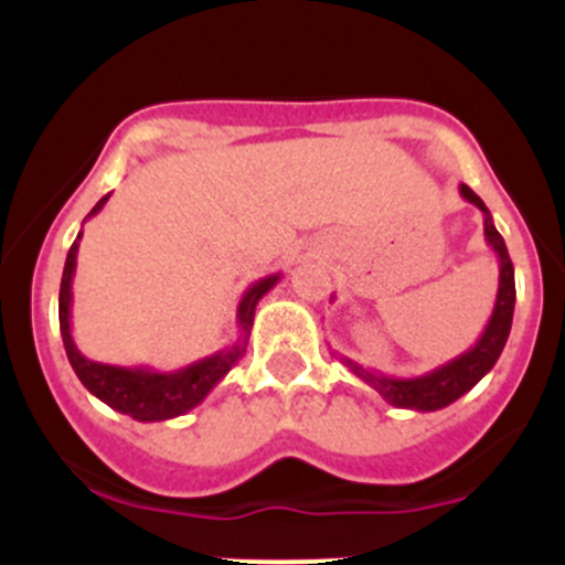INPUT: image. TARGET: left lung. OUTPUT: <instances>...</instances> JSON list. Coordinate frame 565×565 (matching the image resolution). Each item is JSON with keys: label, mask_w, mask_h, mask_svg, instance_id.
<instances>
[{"label": "left lung", "mask_w": 565, "mask_h": 565, "mask_svg": "<svg viewBox=\"0 0 565 565\" xmlns=\"http://www.w3.org/2000/svg\"><path fill=\"white\" fill-rule=\"evenodd\" d=\"M459 193L483 213V237H487L489 248L498 254L500 262V284L492 317H489L481 339H478L470 350L461 352L454 361L443 363V366L431 369V372L420 374V377H388V374L363 369L361 363L350 361V358H341V363H344L358 380H363L369 388L377 391L385 402L393 404V407L418 409V413H435V409L448 407V404L457 402L459 396H465L478 380L487 377V374L492 372L500 352H503L505 341H509L511 319H514L516 303L514 265H511L509 248H505V241L500 237V232L494 230V221L492 215H489L487 204L481 202V196L467 185H459Z\"/></svg>", "instance_id": "1"}]
</instances>
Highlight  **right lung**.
I'll use <instances>...</instances> for the list:
<instances>
[{"instance_id":"1","label":"right lung","mask_w":565,"mask_h":565,"mask_svg":"<svg viewBox=\"0 0 565 565\" xmlns=\"http://www.w3.org/2000/svg\"><path fill=\"white\" fill-rule=\"evenodd\" d=\"M108 202V193L89 210L87 218H93L95 213L104 210ZM78 241H82V232L73 241L71 250H67L65 270H62V284H60V330L62 341H65L67 361H71L73 372L82 380V385L93 396H98L100 402L108 404L117 413L130 415L134 420H169L177 415H185L188 409H193L196 404L204 402L210 391L221 383V380L230 374V369L235 366L243 358L250 335V324H254V311L256 303L270 292L278 284L281 273H273V276L259 278L246 289V295L237 303V328H241V339L235 341L226 350L215 352V355L202 358V361L191 363L185 369H177V372H152L147 366H108V363L89 361L87 355H82V350L76 347L71 335V303H73V273H76V254H78Z\"/></svg>"}]
</instances>
